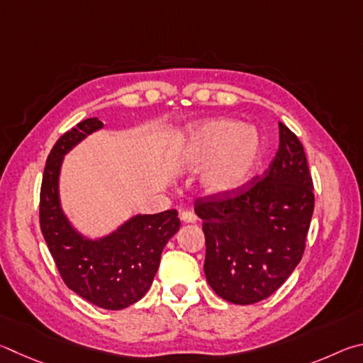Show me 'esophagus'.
I'll use <instances>...</instances> for the list:
<instances>
[{"instance_id": "34e87169", "label": "esophagus", "mask_w": 363, "mask_h": 363, "mask_svg": "<svg viewBox=\"0 0 363 363\" xmlns=\"http://www.w3.org/2000/svg\"><path fill=\"white\" fill-rule=\"evenodd\" d=\"M180 220L183 221V223H194L196 220H198V217H196L194 212H189V211H185L180 213Z\"/></svg>"}]
</instances>
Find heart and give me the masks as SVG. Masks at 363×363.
<instances>
[{"mask_svg":"<svg viewBox=\"0 0 363 363\" xmlns=\"http://www.w3.org/2000/svg\"><path fill=\"white\" fill-rule=\"evenodd\" d=\"M262 156L263 138L257 127L218 118L186 133L177 148L175 162L188 172L208 167L202 178L204 191L211 196H230L250 180Z\"/></svg>","mask_w":363,"mask_h":363,"instance_id":"heart-1","label":"heart"}]
</instances>
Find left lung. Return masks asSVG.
<instances>
[{
  "mask_svg": "<svg viewBox=\"0 0 363 363\" xmlns=\"http://www.w3.org/2000/svg\"><path fill=\"white\" fill-rule=\"evenodd\" d=\"M313 188L301 142L279 123V150L262 177L234 194L194 202L206 236L204 272L215 294L253 304L287 281L306 247Z\"/></svg>",
  "mask_w": 363,
  "mask_h": 363,
  "instance_id": "1",
  "label": "left lung"
}]
</instances>
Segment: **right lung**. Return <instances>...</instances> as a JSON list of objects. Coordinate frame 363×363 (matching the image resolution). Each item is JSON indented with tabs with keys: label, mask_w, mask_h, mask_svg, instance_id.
<instances>
[{
	"label": "right lung",
	"mask_w": 363,
	"mask_h": 363,
	"mask_svg": "<svg viewBox=\"0 0 363 363\" xmlns=\"http://www.w3.org/2000/svg\"><path fill=\"white\" fill-rule=\"evenodd\" d=\"M104 123L89 118L63 133L50 150L40 196V225L63 282L76 295L104 309H124L143 298L155 279L161 253L180 230L177 211L135 215L118 230L89 239L63 212L59 178L63 157Z\"/></svg>",
	"instance_id": "right-lung-1"
}]
</instances>
